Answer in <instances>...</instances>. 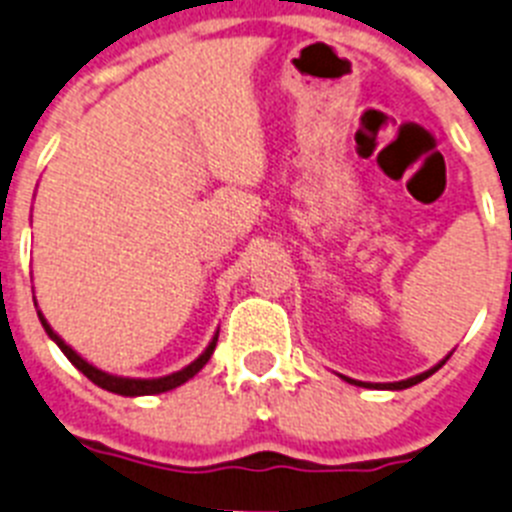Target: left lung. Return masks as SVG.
<instances>
[{
    "label": "left lung",
    "mask_w": 512,
    "mask_h": 512,
    "mask_svg": "<svg viewBox=\"0 0 512 512\" xmlns=\"http://www.w3.org/2000/svg\"><path fill=\"white\" fill-rule=\"evenodd\" d=\"M443 362H440V365H443ZM440 365H438V368L427 370V373H422V375H414V378H409V381H399V383H360V381H352V378H347V381L355 383V386H373V388H391V391H401V388L417 386L419 381H425V378H430V375L435 373V370H440Z\"/></svg>",
    "instance_id": "8db88e82"
}]
</instances>
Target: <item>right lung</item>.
I'll return each mask as SVG.
<instances>
[{
    "label": "right lung",
    "mask_w": 512,
    "mask_h": 512,
    "mask_svg": "<svg viewBox=\"0 0 512 512\" xmlns=\"http://www.w3.org/2000/svg\"><path fill=\"white\" fill-rule=\"evenodd\" d=\"M38 316H41V313H38ZM41 323H43V329H46V334L51 336V339H54L56 344H59V349H61V352H64V355H67V360L72 362L74 368L80 370V373H85L87 378H90V381L95 383V386L106 388V391H111V393H121V396H152V393H165V391H170V388L181 386V383H186V381H189V378H194V375L199 373V370H202L204 365H207V360H209V357H212L214 347H217V336H214L212 342H209V347L204 349V355L199 357V360L191 362L189 368L178 370V373H173V375H165V378H152V381H137V378H116V375H108V373H103V370L93 368V365L82 360V357L77 355V352H74L72 347H67V344L61 342L59 336L54 334V329L48 326L46 318H43V316H41Z\"/></svg>",
    "instance_id": "obj_1"
}]
</instances>
